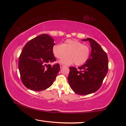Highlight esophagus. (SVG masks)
Masks as SVG:
<instances>
[{"instance_id":"34e87169","label":"esophagus","mask_w":126,"mask_h":126,"mask_svg":"<svg viewBox=\"0 0 126 126\" xmlns=\"http://www.w3.org/2000/svg\"><path fill=\"white\" fill-rule=\"evenodd\" d=\"M64 65H63V64H60V68H61L64 67Z\"/></svg>"}]
</instances>
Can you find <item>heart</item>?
I'll return each mask as SVG.
<instances>
[{"label": "heart", "mask_w": 126, "mask_h": 126, "mask_svg": "<svg viewBox=\"0 0 126 126\" xmlns=\"http://www.w3.org/2000/svg\"><path fill=\"white\" fill-rule=\"evenodd\" d=\"M52 51L55 56L61 59L68 54L69 57L60 61L65 65L75 63L76 65L83 64L89 57L90 49L87 45L76 39H67L63 44H56L53 47Z\"/></svg>", "instance_id": "heart-1"}]
</instances>
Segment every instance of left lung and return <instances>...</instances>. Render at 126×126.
I'll list each match as a JSON object with an SVG mask.
<instances>
[{
  "instance_id": "8db88e82",
  "label": "left lung",
  "mask_w": 126,
  "mask_h": 126,
  "mask_svg": "<svg viewBox=\"0 0 126 126\" xmlns=\"http://www.w3.org/2000/svg\"><path fill=\"white\" fill-rule=\"evenodd\" d=\"M92 52L85 64L77 68H69L68 81L71 89L77 94L88 95L98 90L108 70V59L106 52L94 40L88 38Z\"/></svg>"
}]
</instances>
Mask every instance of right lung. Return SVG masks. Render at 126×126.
<instances>
[{"mask_svg": "<svg viewBox=\"0 0 126 126\" xmlns=\"http://www.w3.org/2000/svg\"><path fill=\"white\" fill-rule=\"evenodd\" d=\"M54 40L47 34L32 39L24 47L18 61V68L23 84L33 91H42L51 85L60 66L50 63L56 61L52 48Z\"/></svg>", "mask_w": 126, "mask_h": 126, "instance_id": "1", "label": "right lung"}]
</instances>
